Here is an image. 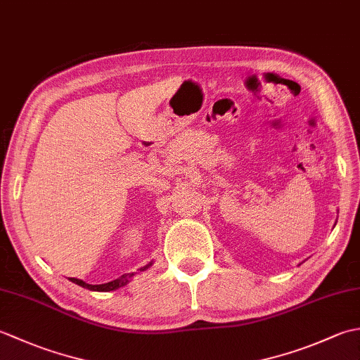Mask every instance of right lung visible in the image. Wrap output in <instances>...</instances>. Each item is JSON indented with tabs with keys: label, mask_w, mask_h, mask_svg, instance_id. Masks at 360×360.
<instances>
[{
	"label": "right lung",
	"mask_w": 360,
	"mask_h": 360,
	"mask_svg": "<svg viewBox=\"0 0 360 360\" xmlns=\"http://www.w3.org/2000/svg\"><path fill=\"white\" fill-rule=\"evenodd\" d=\"M151 264H153V262H150L148 264L142 266L141 269H137V271H139V272L147 271ZM136 274H137V272L124 274V275H122V277H119V278H116V280H112V281H110V283H103V285H88V283H85L83 280H79V278H70V280H71L72 283H75V285H79V286H82V288H86V289H89V290H98V292H110V290H116V289H119V288H122V286L128 285V283L131 281V278L134 277Z\"/></svg>",
	"instance_id": "add662e5"
}]
</instances>
